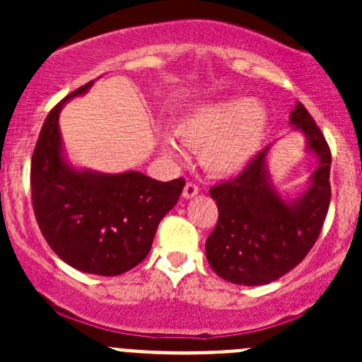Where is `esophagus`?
I'll list each match as a JSON object with an SVG mask.
<instances>
[{
  "label": "esophagus",
  "instance_id": "obj_1",
  "mask_svg": "<svg viewBox=\"0 0 362 362\" xmlns=\"http://www.w3.org/2000/svg\"><path fill=\"white\" fill-rule=\"evenodd\" d=\"M198 192H199V187L194 184V182H187V184H185V187H184V198L185 199L194 198Z\"/></svg>",
  "mask_w": 362,
  "mask_h": 362
}]
</instances>
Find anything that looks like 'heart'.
I'll return each instance as SVG.
<instances>
[{"label":"heart","instance_id":"b5f03b06","mask_svg":"<svg viewBox=\"0 0 362 362\" xmlns=\"http://www.w3.org/2000/svg\"><path fill=\"white\" fill-rule=\"evenodd\" d=\"M268 126L266 112L250 100H226L204 105L185 117L177 134L199 151L203 168L214 175H235L257 156ZM170 151H177L166 140Z\"/></svg>","mask_w":362,"mask_h":362}]
</instances>
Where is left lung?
<instances>
[{
    "mask_svg": "<svg viewBox=\"0 0 362 362\" xmlns=\"http://www.w3.org/2000/svg\"><path fill=\"white\" fill-rule=\"evenodd\" d=\"M291 124L301 129L319 158L312 185L287 203L266 173L268 148L235 178L210 189L218 221L206 238V259L221 279L238 286H262L296 268L315 245L331 202V151L308 110L298 103Z\"/></svg>",
    "mask_w": 362,
    "mask_h": 362,
    "instance_id": "8db88e82",
    "label": "left lung"
}]
</instances>
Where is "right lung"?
<instances>
[{
    "mask_svg": "<svg viewBox=\"0 0 362 362\" xmlns=\"http://www.w3.org/2000/svg\"><path fill=\"white\" fill-rule=\"evenodd\" d=\"M90 83L47 115L31 158V202L43 238L64 262L83 273L115 276L147 257L160 218L177 204L185 180L159 182L138 171L100 175L64 163L59 112Z\"/></svg>",
    "mask_w": 362,
    "mask_h": 362,
    "instance_id": "add662e5",
    "label": "right lung"
}]
</instances>
